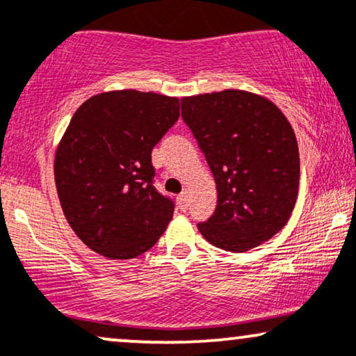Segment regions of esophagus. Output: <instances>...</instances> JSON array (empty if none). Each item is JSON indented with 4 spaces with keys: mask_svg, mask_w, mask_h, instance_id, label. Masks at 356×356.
<instances>
[{
    "mask_svg": "<svg viewBox=\"0 0 356 356\" xmlns=\"http://www.w3.org/2000/svg\"><path fill=\"white\" fill-rule=\"evenodd\" d=\"M177 204L181 211H187V207H189V197H187V192H182V194L177 197Z\"/></svg>",
    "mask_w": 356,
    "mask_h": 356,
    "instance_id": "34e87169",
    "label": "esophagus"
}]
</instances>
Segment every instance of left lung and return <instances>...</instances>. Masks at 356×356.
Listing matches in <instances>:
<instances>
[{"label":"left lung","mask_w":356,"mask_h":356,"mask_svg":"<svg viewBox=\"0 0 356 356\" xmlns=\"http://www.w3.org/2000/svg\"><path fill=\"white\" fill-rule=\"evenodd\" d=\"M181 106L217 186L216 212L199 232L227 252L272 238L292 216L300 181L297 137L284 113L241 89L182 97Z\"/></svg>","instance_id":"left-lung-1"}]
</instances>
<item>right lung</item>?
<instances>
[{"instance_id": "obj_1", "label": "right lung", "mask_w": 356, "mask_h": 356, "mask_svg": "<svg viewBox=\"0 0 356 356\" xmlns=\"http://www.w3.org/2000/svg\"><path fill=\"white\" fill-rule=\"evenodd\" d=\"M177 119V97L136 89L96 94L72 115L56 149V189L91 250L134 259L164 234L174 202L154 187L151 154Z\"/></svg>"}]
</instances>
